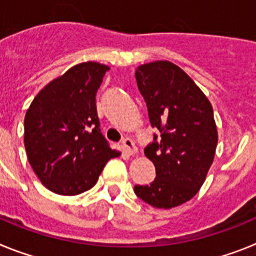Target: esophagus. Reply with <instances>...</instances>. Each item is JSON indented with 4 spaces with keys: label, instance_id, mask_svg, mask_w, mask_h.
Here are the masks:
<instances>
[{
    "label": "esophagus",
    "instance_id": "obj_1",
    "mask_svg": "<svg viewBox=\"0 0 256 256\" xmlns=\"http://www.w3.org/2000/svg\"><path fill=\"white\" fill-rule=\"evenodd\" d=\"M123 146H124V151H126L128 155H136L137 154V148L134 146L133 141L128 137L123 138Z\"/></svg>",
    "mask_w": 256,
    "mask_h": 256
}]
</instances>
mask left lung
Segmentation results:
<instances>
[{"instance_id":"left-lung-1","label":"left lung","mask_w":256,"mask_h":256,"mask_svg":"<svg viewBox=\"0 0 256 256\" xmlns=\"http://www.w3.org/2000/svg\"><path fill=\"white\" fill-rule=\"evenodd\" d=\"M137 86L148 105L151 126L162 140L144 148L156 177L134 186L136 195L158 209L191 200L205 182L214 160L218 132L212 108L204 92L180 66L154 61L136 69Z\"/></svg>"}]
</instances>
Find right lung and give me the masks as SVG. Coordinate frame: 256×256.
<instances>
[{
    "label": "right lung",
    "mask_w": 256,
    "mask_h": 256,
    "mask_svg": "<svg viewBox=\"0 0 256 256\" xmlns=\"http://www.w3.org/2000/svg\"><path fill=\"white\" fill-rule=\"evenodd\" d=\"M110 68L87 61L54 79L32 101L24 119L28 162L50 191L79 195L96 184L112 150L100 130L96 94Z\"/></svg>",
    "instance_id": "right-lung-1"
}]
</instances>
